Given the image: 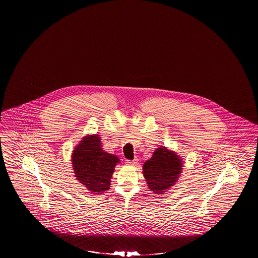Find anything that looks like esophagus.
I'll use <instances>...</instances> for the list:
<instances>
[{"label":"esophagus","instance_id":"obj_1","mask_svg":"<svg viewBox=\"0 0 258 258\" xmlns=\"http://www.w3.org/2000/svg\"><path fill=\"white\" fill-rule=\"evenodd\" d=\"M138 162V159L136 158L134 160H126V163H127V165H130V166H133V165H135Z\"/></svg>","mask_w":258,"mask_h":258}]
</instances>
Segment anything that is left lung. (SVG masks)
<instances>
[{"label":"left lung","mask_w":258,"mask_h":258,"mask_svg":"<svg viewBox=\"0 0 258 258\" xmlns=\"http://www.w3.org/2000/svg\"><path fill=\"white\" fill-rule=\"evenodd\" d=\"M182 165V159L176 151L166 147L155 149L151 158L143 165V173L149 189L156 194H165L178 180Z\"/></svg>","instance_id":"1"}]
</instances>
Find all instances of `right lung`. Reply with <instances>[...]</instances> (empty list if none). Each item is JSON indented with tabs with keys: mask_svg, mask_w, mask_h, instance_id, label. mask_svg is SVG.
<instances>
[{
	"mask_svg": "<svg viewBox=\"0 0 258 258\" xmlns=\"http://www.w3.org/2000/svg\"><path fill=\"white\" fill-rule=\"evenodd\" d=\"M118 163L120 160L116 155L103 149L101 137L96 134L83 137L72 153L77 180L95 195L109 189L110 178Z\"/></svg>",
	"mask_w": 258,
	"mask_h": 258,
	"instance_id": "add662e5",
	"label": "right lung"
}]
</instances>
